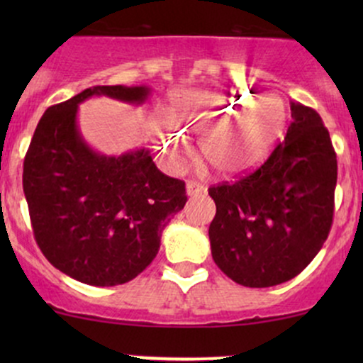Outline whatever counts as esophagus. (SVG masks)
Masks as SVG:
<instances>
[{"mask_svg":"<svg viewBox=\"0 0 363 363\" xmlns=\"http://www.w3.org/2000/svg\"><path fill=\"white\" fill-rule=\"evenodd\" d=\"M186 191H187V194H189V196H196V194L205 193L206 187L203 186L201 182H198V181H187V184H186Z\"/></svg>","mask_w":363,"mask_h":363,"instance_id":"esophagus-1","label":"esophagus"}]
</instances>
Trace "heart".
<instances>
[{
	"instance_id": "heart-1",
	"label": "heart",
	"mask_w": 363,
	"mask_h": 363,
	"mask_svg": "<svg viewBox=\"0 0 363 363\" xmlns=\"http://www.w3.org/2000/svg\"><path fill=\"white\" fill-rule=\"evenodd\" d=\"M167 119L157 121L153 135L165 167L184 169L189 148L182 135H199V155L220 174H240L264 160L285 131V102L278 95L254 99L247 91L179 90L170 95Z\"/></svg>"
}]
</instances>
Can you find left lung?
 <instances>
[{
	"label": "left lung",
	"instance_id": "1",
	"mask_svg": "<svg viewBox=\"0 0 363 363\" xmlns=\"http://www.w3.org/2000/svg\"><path fill=\"white\" fill-rule=\"evenodd\" d=\"M285 141L235 182L211 186V256L230 280L264 289L291 280L326 242L335 215L338 162L311 107L291 102Z\"/></svg>",
	"mask_w": 363,
	"mask_h": 363
}]
</instances>
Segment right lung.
I'll return each mask as SVG.
<instances>
[{
  "instance_id": "right-lung-1",
  "label": "right lung",
  "mask_w": 363,
  "mask_h": 363,
  "mask_svg": "<svg viewBox=\"0 0 363 363\" xmlns=\"http://www.w3.org/2000/svg\"><path fill=\"white\" fill-rule=\"evenodd\" d=\"M148 94L147 86L99 85L51 106L25 155L23 193L35 242L54 268L86 285L138 277L187 201L184 181L162 174L148 150L106 157L78 131V104L91 95L141 104Z\"/></svg>"
}]
</instances>
